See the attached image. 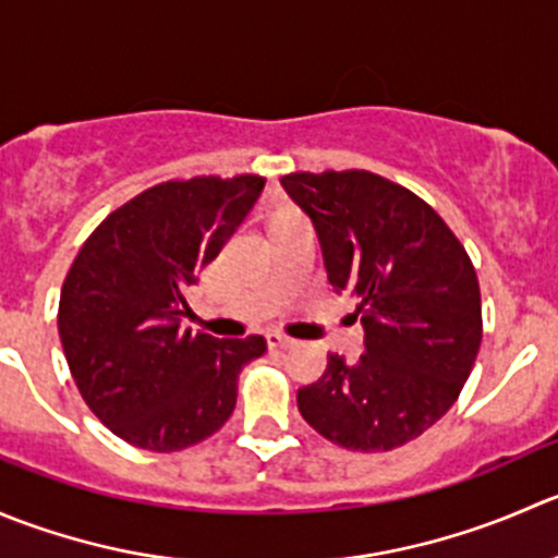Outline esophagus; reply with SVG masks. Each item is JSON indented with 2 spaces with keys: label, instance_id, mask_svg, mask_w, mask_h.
Wrapping results in <instances>:
<instances>
[{
  "label": "esophagus",
  "instance_id": "obj_1",
  "mask_svg": "<svg viewBox=\"0 0 558 558\" xmlns=\"http://www.w3.org/2000/svg\"><path fill=\"white\" fill-rule=\"evenodd\" d=\"M266 339H268V347H274V350H290V347H295V339H290V336L284 333H277V330L268 333Z\"/></svg>",
  "mask_w": 558,
  "mask_h": 558
}]
</instances>
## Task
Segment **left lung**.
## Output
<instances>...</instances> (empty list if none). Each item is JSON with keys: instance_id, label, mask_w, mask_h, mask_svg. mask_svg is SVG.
Instances as JSON below:
<instances>
[{"instance_id": "8db88e82", "label": "left lung", "mask_w": 558, "mask_h": 558, "mask_svg": "<svg viewBox=\"0 0 558 558\" xmlns=\"http://www.w3.org/2000/svg\"><path fill=\"white\" fill-rule=\"evenodd\" d=\"M312 217L328 281L357 301L366 352L328 355L298 390L303 421L357 453L401 448L459 399L483 341L480 284L464 244L423 197L372 170L281 175Z\"/></svg>"}]
</instances>
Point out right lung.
<instances>
[{
    "label": "right lung",
    "instance_id": "right-lung-1",
    "mask_svg": "<svg viewBox=\"0 0 558 558\" xmlns=\"http://www.w3.org/2000/svg\"><path fill=\"white\" fill-rule=\"evenodd\" d=\"M266 179L195 175L154 184L81 246L59 298V339L86 407L124 442L173 453L228 423L239 374L263 336L181 328L197 274L244 222Z\"/></svg>",
    "mask_w": 558,
    "mask_h": 558
}]
</instances>
